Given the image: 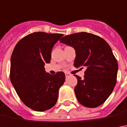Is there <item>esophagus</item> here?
Masks as SVG:
<instances>
[{
  "label": "esophagus",
  "instance_id": "esophagus-1",
  "mask_svg": "<svg viewBox=\"0 0 127 127\" xmlns=\"http://www.w3.org/2000/svg\"><path fill=\"white\" fill-rule=\"evenodd\" d=\"M65 76H66V77H69V76H70L71 74H69V73H67V72H66V73H65Z\"/></svg>",
  "mask_w": 127,
  "mask_h": 127
}]
</instances>
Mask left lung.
<instances>
[{
	"instance_id": "8db88e82",
	"label": "left lung",
	"mask_w": 127,
	"mask_h": 127,
	"mask_svg": "<svg viewBox=\"0 0 127 127\" xmlns=\"http://www.w3.org/2000/svg\"><path fill=\"white\" fill-rule=\"evenodd\" d=\"M60 42L75 49L74 67L86 68L83 78L75 75L78 83L74 92L78 102L88 108L101 105L117 82L118 62L111 46L101 37L85 32L64 36Z\"/></svg>"
}]
</instances>
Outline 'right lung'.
I'll return each instance as SVG.
<instances>
[{"label": "right lung", "instance_id": "obj_1", "mask_svg": "<svg viewBox=\"0 0 127 127\" xmlns=\"http://www.w3.org/2000/svg\"><path fill=\"white\" fill-rule=\"evenodd\" d=\"M63 34L36 32L28 34L16 44L10 62V81L21 100L35 111H45L56 103L59 88L65 74L46 73L54 44Z\"/></svg>", "mask_w": 127, "mask_h": 127}]
</instances>
